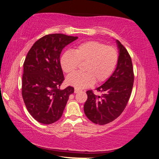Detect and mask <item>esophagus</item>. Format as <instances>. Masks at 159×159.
Segmentation results:
<instances>
[{
    "instance_id": "esophagus-1",
    "label": "esophagus",
    "mask_w": 159,
    "mask_h": 159,
    "mask_svg": "<svg viewBox=\"0 0 159 159\" xmlns=\"http://www.w3.org/2000/svg\"><path fill=\"white\" fill-rule=\"evenodd\" d=\"M80 91H81L80 89H76V88H75V91H74V93H79V92H80Z\"/></svg>"
}]
</instances>
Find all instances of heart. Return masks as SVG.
Wrapping results in <instances>:
<instances>
[{
	"mask_svg": "<svg viewBox=\"0 0 159 159\" xmlns=\"http://www.w3.org/2000/svg\"><path fill=\"white\" fill-rule=\"evenodd\" d=\"M63 71L70 74L75 71L80 64L84 73H75L68 76L66 82L76 89H85L97 83L104 82L109 78L117 66L118 52L112 46L98 41H89L77 45L74 52L66 51L61 58Z\"/></svg>",
	"mask_w": 159,
	"mask_h": 159,
	"instance_id": "obj_1",
	"label": "heart"
}]
</instances>
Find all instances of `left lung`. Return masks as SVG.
<instances>
[{"label":"left lung","instance_id":"1","mask_svg":"<svg viewBox=\"0 0 159 159\" xmlns=\"http://www.w3.org/2000/svg\"><path fill=\"white\" fill-rule=\"evenodd\" d=\"M119 50L118 62L111 77L103 85L97 88L101 96L88 90L84 113L90 121L100 125L114 121L124 111L127 105L134 82L131 58L120 42L116 40Z\"/></svg>","mask_w":159,"mask_h":159}]
</instances>
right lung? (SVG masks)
<instances>
[{
    "label": "right lung",
    "mask_w": 159,
    "mask_h": 159,
    "mask_svg": "<svg viewBox=\"0 0 159 159\" xmlns=\"http://www.w3.org/2000/svg\"><path fill=\"white\" fill-rule=\"evenodd\" d=\"M77 37L56 33L41 37L33 44L24 62L22 94L33 118L50 125L61 118L74 88L60 86L65 80L60 62L62 49Z\"/></svg>",
    "instance_id": "right-lung-1"
}]
</instances>
